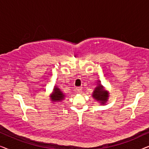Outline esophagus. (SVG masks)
Instances as JSON below:
<instances>
[{"label":"esophagus","instance_id":"1","mask_svg":"<svg viewBox=\"0 0 149 149\" xmlns=\"http://www.w3.org/2000/svg\"><path fill=\"white\" fill-rule=\"evenodd\" d=\"M75 92L80 94V93L82 92V88H81V87H77V88L75 89Z\"/></svg>","mask_w":149,"mask_h":149}]
</instances>
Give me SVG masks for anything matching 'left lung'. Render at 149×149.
Segmentation results:
<instances>
[{"mask_svg":"<svg viewBox=\"0 0 149 149\" xmlns=\"http://www.w3.org/2000/svg\"><path fill=\"white\" fill-rule=\"evenodd\" d=\"M92 97L101 104H105L109 100V92L106 90L105 87L100 82L93 91Z\"/></svg>","mask_w":149,"mask_h":149,"instance_id":"left-lung-1","label":"left lung"}]
</instances>
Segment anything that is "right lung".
<instances>
[{
  "mask_svg": "<svg viewBox=\"0 0 149 149\" xmlns=\"http://www.w3.org/2000/svg\"><path fill=\"white\" fill-rule=\"evenodd\" d=\"M65 95L60 89L56 85H55L53 89L52 94L50 95V100L52 102H62L64 99Z\"/></svg>",
  "mask_w": 149,
  "mask_h": 149,
  "instance_id": "1",
  "label": "right lung"
}]
</instances>
